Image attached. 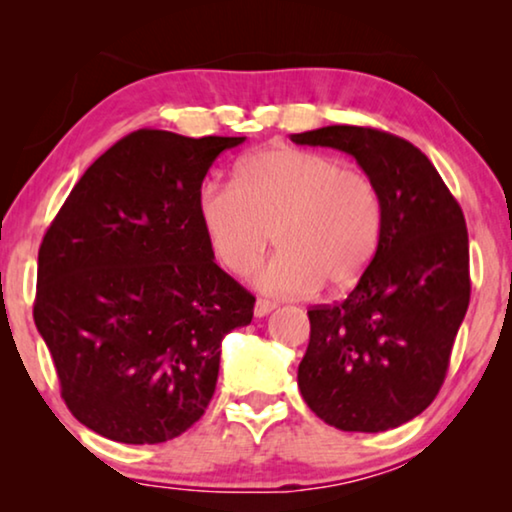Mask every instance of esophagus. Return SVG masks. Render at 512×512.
<instances>
[{
  "mask_svg": "<svg viewBox=\"0 0 512 512\" xmlns=\"http://www.w3.org/2000/svg\"><path fill=\"white\" fill-rule=\"evenodd\" d=\"M275 303H272V300H265V298H258L256 300V307H254V312H256V317H265V314H270L272 310H275Z\"/></svg>",
  "mask_w": 512,
  "mask_h": 512,
  "instance_id": "34e87169",
  "label": "esophagus"
}]
</instances>
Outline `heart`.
Here are the masks:
<instances>
[{"label":"heart","mask_w":512,"mask_h":512,"mask_svg":"<svg viewBox=\"0 0 512 512\" xmlns=\"http://www.w3.org/2000/svg\"><path fill=\"white\" fill-rule=\"evenodd\" d=\"M195 209L216 261L249 275L265 293L310 296L326 284L342 291L373 263L384 230V202L368 172L317 151L272 146L237 165L235 184L202 181Z\"/></svg>","instance_id":"obj_1"}]
</instances>
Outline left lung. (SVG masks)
<instances>
[{
    "label": "left lung",
    "mask_w": 512,
    "mask_h": 512,
    "mask_svg": "<svg viewBox=\"0 0 512 512\" xmlns=\"http://www.w3.org/2000/svg\"><path fill=\"white\" fill-rule=\"evenodd\" d=\"M356 158L384 202L373 263L349 296L314 305L298 387L319 419L340 431L396 429L443 387L471 300L468 230L459 202L408 139L359 125L291 135Z\"/></svg>",
    "instance_id": "left-lung-1"
}]
</instances>
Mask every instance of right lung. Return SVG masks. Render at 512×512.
<instances>
[{
	"label": "right lung",
	"mask_w": 512,
	"mask_h": 512,
	"mask_svg": "<svg viewBox=\"0 0 512 512\" xmlns=\"http://www.w3.org/2000/svg\"><path fill=\"white\" fill-rule=\"evenodd\" d=\"M244 137L142 128L83 172L39 247L34 324L83 426L128 445L205 415L221 340L256 298L214 263L195 193Z\"/></svg>",
	"instance_id": "right-lung-1"
}]
</instances>
